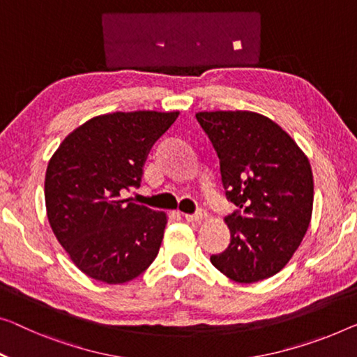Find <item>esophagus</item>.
<instances>
[{
	"label": "esophagus",
	"mask_w": 357,
	"mask_h": 357,
	"mask_svg": "<svg viewBox=\"0 0 357 357\" xmlns=\"http://www.w3.org/2000/svg\"><path fill=\"white\" fill-rule=\"evenodd\" d=\"M183 216H184V220L189 221V222H200L202 220H205V218H206V213L200 210V211L194 213V215H183Z\"/></svg>",
	"instance_id": "esophagus-1"
}]
</instances>
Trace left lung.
<instances>
[{
    "instance_id": "1",
    "label": "left lung",
    "mask_w": 357,
    "mask_h": 357,
    "mask_svg": "<svg viewBox=\"0 0 357 357\" xmlns=\"http://www.w3.org/2000/svg\"><path fill=\"white\" fill-rule=\"evenodd\" d=\"M197 121L220 158L231 243L210 261L227 278L252 284L290 261L311 221V165L282 128L255 112H199Z\"/></svg>"
}]
</instances>
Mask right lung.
Here are the masks:
<instances>
[{
  "mask_svg": "<svg viewBox=\"0 0 357 357\" xmlns=\"http://www.w3.org/2000/svg\"><path fill=\"white\" fill-rule=\"evenodd\" d=\"M178 115L137 110L94 116L72 131L47 163V220L89 278L125 284L158 255L167 215L125 197L141 185L149 152Z\"/></svg>",
  "mask_w": 357,
  "mask_h": 357,
  "instance_id": "1",
  "label": "right lung"
}]
</instances>
